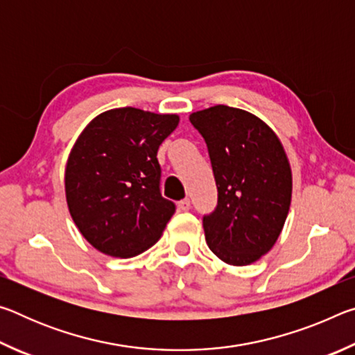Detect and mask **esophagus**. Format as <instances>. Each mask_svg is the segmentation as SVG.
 Wrapping results in <instances>:
<instances>
[{"instance_id":"esophagus-1","label":"esophagus","mask_w":355,"mask_h":355,"mask_svg":"<svg viewBox=\"0 0 355 355\" xmlns=\"http://www.w3.org/2000/svg\"><path fill=\"white\" fill-rule=\"evenodd\" d=\"M178 208L182 209V211H188V209L191 208V202H189V199H183V200H180V202H178Z\"/></svg>"}]
</instances>
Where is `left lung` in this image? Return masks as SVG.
<instances>
[{
  "mask_svg": "<svg viewBox=\"0 0 355 355\" xmlns=\"http://www.w3.org/2000/svg\"><path fill=\"white\" fill-rule=\"evenodd\" d=\"M207 142L218 207L203 216L208 248L227 264L245 266L268 254L291 205L290 161L277 135L254 114L216 105L192 112Z\"/></svg>",
  "mask_w": 355,
  "mask_h": 355,
  "instance_id": "obj_1",
  "label": "left lung"
}]
</instances>
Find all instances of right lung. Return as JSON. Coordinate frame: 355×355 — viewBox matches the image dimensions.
Here are the masks:
<instances>
[{
    "mask_svg": "<svg viewBox=\"0 0 355 355\" xmlns=\"http://www.w3.org/2000/svg\"><path fill=\"white\" fill-rule=\"evenodd\" d=\"M177 114L116 107L78 137L65 166V199L78 230L106 255L131 258L158 241L175 205L159 191L156 158Z\"/></svg>",
    "mask_w": 355,
    "mask_h": 355,
    "instance_id": "add662e5",
    "label": "right lung"
}]
</instances>
